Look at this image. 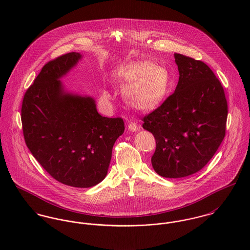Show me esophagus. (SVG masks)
Here are the masks:
<instances>
[{"label":"esophagus","instance_id":"1","mask_svg":"<svg viewBox=\"0 0 250 250\" xmlns=\"http://www.w3.org/2000/svg\"><path fill=\"white\" fill-rule=\"evenodd\" d=\"M128 129L131 131V132H137L139 130V126L137 125V123L135 122H129L128 124Z\"/></svg>","mask_w":250,"mask_h":250}]
</instances>
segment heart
I'll use <instances>...</instances> for the list:
<instances>
[{
    "label": "heart",
    "mask_w": 250,
    "mask_h": 250,
    "mask_svg": "<svg viewBox=\"0 0 250 250\" xmlns=\"http://www.w3.org/2000/svg\"><path fill=\"white\" fill-rule=\"evenodd\" d=\"M117 80L125 90V98L129 105L139 110L158 105L166 97L171 85L168 71L150 62L127 65L118 72ZM102 99L106 105H110L113 94L104 89Z\"/></svg>",
    "instance_id": "heart-1"
}]
</instances>
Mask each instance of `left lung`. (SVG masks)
Segmentation results:
<instances>
[{"mask_svg": "<svg viewBox=\"0 0 250 250\" xmlns=\"http://www.w3.org/2000/svg\"><path fill=\"white\" fill-rule=\"evenodd\" d=\"M179 81L172 95L143 118L156 140L151 163L166 178L196 173L213 158L225 136L227 101L223 87L201 61L174 54Z\"/></svg>", "mask_w": 250, "mask_h": 250, "instance_id": "obj_1", "label": "left lung"}]
</instances>
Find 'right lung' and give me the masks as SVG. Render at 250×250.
<instances>
[{"instance_id": "obj_1", "label": "right lung", "mask_w": 250, "mask_h": 250, "mask_svg": "<svg viewBox=\"0 0 250 250\" xmlns=\"http://www.w3.org/2000/svg\"><path fill=\"white\" fill-rule=\"evenodd\" d=\"M82 58L69 53L43 66L25 93L21 119L28 148L53 178L90 188L106 177L113 144L125 127L122 118L99 114L93 97L65 89L61 79Z\"/></svg>"}]
</instances>
